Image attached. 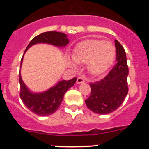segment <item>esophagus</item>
Returning <instances> with one entry per match:
<instances>
[{
    "label": "esophagus",
    "mask_w": 149,
    "mask_h": 149,
    "mask_svg": "<svg viewBox=\"0 0 149 149\" xmlns=\"http://www.w3.org/2000/svg\"><path fill=\"white\" fill-rule=\"evenodd\" d=\"M84 81H85V80H84V78H82V77H79L77 79V81H76V82H77L78 84H81L84 83Z\"/></svg>",
    "instance_id": "obj_1"
}]
</instances>
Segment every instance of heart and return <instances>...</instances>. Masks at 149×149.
<instances>
[{"label": "heart", "instance_id": "1", "mask_svg": "<svg viewBox=\"0 0 149 149\" xmlns=\"http://www.w3.org/2000/svg\"><path fill=\"white\" fill-rule=\"evenodd\" d=\"M115 47L109 41L86 40L78 43L71 54L72 61L68 65L76 68V63L87 64V70L93 76L105 74L113 64L115 58Z\"/></svg>", "mask_w": 149, "mask_h": 149}]
</instances>
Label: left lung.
I'll list each match as a JSON object with an SVG mask.
<instances>
[{"label":"left lung","instance_id":"obj_1","mask_svg":"<svg viewBox=\"0 0 149 149\" xmlns=\"http://www.w3.org/2000/svg\"><path fill=\"white\" fill-rule=\"evenodd\" d=\"M115 45L117 64L102 80L90 84L91 95L85 100L87 107L100 115H107L116 110L128 92V68L125 51L118 40H115Z\"/></svg>","mask_w":149,"mask_h":149}]
</instances>
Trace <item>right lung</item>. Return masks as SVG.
<instances>
[{
	"instance_id": "obj_1",
	"label": "right lung",
	"mask_w": 149,
	"mask_h": 149,
	"mask_svg": "<svg viewBox=\"0 0 149 149\" xmlns=\"http://www.w3.org/2000/svg\"><path fill=\"white\" fill-rule=\"evenodd\" d=\"M47 44L57 47H64L69 43L67 34L58 31H46L42 33L31 40L26 47L25 52L31 46L37 44ZM24 55L21 61V68L23 63ZM76 78L71 80H63L58 82L55 86L50 87L42 92H34L26 86L22 80L21 72L19 73L20 83V97L25 106L31 112L39 116H47L56 112L63 100L66 91L74 85Z\"/></svg>"
}]
</instances>
